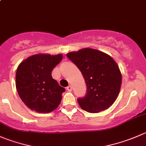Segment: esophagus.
Wrapping results in <instances>:
<instances>
[{
	"label": "esophagus",
	"mask_w": 146,
	"mask_h": 146,
	"mask_svg": "<svg viewBox=\"0 0 146 146\" xmlns=\"http://www.w3.org/2000/svg\"><path fill=\"white\" fill-rule=\"evenodd\" d=\"M72 90H73V88H72V86H68L67 87V90L69 92H71Z\"/></svg>",
	"instance_id": "34e87169"
}]
</instances>
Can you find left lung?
Segmentation results:
<instances>
[{"label": "left lung", "mask_w": 146, "mask_h": 146, "mask_svg": "<svg viewBox=\"0 0 146 146\" xmlns=\"http://www.w3.org/2000/svg\"><path fill=\"white\" fill-rule=\"evenodd\" d=\"M67 56L81 71L87 86L86 96L78 99L81 108L96 113L111 107L122 83L116 62L109 55L89 48L70 52Z\"/></svg>", "instance_id": "left-lung-1"}]
</instances>
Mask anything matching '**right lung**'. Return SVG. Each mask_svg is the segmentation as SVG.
I'll return each mask as SVG.
<instances>
[{
    "label": "right lung",
    "mask_w": 146,
    "mask_h": 146,
    "mask_svg": "<svg viewBox=\"0 0 146 146\" xmlns=\"http://www.w3.org/2000/svg\"><path fill=\"white\" fill-rule=\"evenodd\" d=\"M63 55L39 53L23 60L15 74V86L22 101L32 111L50 113L58 107L64 88L52 78Z\"/></svg>",
    "instance_id": "obj_1"
}]
</instances>
